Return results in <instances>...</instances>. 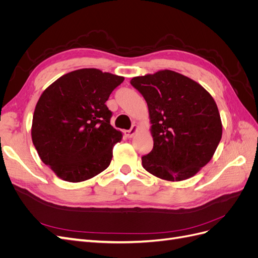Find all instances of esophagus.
I'll list each match as a JSON object with an SVG mask.
<instances>
[{"instance_id":"1","label":"esophagus","mask_w":258,"mask_h":258,"mask_svg":"<svg viewBox=\"0 0 258 258\" xmlns=\"http://www.w3.org/2000/svg\"><path fill=\"white\" fill-rule=\"evenodd\" d=\"M137 131H138V126H137V124H132L131 129L124 130L123 134H124V136H126L127 138H132L137 134Z\"/></svg>"}]
</instances>
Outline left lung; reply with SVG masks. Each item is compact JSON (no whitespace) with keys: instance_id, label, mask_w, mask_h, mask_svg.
<instances>
[{"instance_id":"left-lung-1","label":"left lung","mask_w":258,"mask_h":258,"mask_svg":"<svg viewBox=\"0 0 258 258\" xmlns=\"http://www.w3.org/2000/svg\"><path fill=\"white\" fill-rule=\"evenodd\" d=\"M130 84L145 99L154 147L143 168L167 181L196 174L212 158L222 139V121L212 96L182 74L163 70L134 77Z\"/></svg>"}]
</instances>
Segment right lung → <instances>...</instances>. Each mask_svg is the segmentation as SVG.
Wrapping results in <instances>:
<instances>
[{
  "label": "right lung",
  "mask_w": 258,
  "mask_h": 258,
  "mask_svg": "<svg viewBox=\"0 0 258 258\" xmlns=\"http://www.w3.org/2000/svg\"><path fill=\"white\" fill-rule=\"evenodd\" d=\"M122 76L81 69L61 76L37 101L32 141L42 161L67 182H83L110 166L121 132L105 102Z\"/></svg>",
  "instance_id": "1"
}]
</instances>
